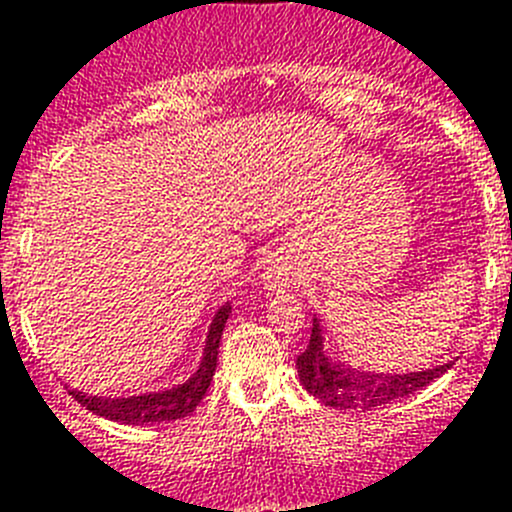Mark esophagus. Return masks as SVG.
<instances>
[{
    "mask_svg": "<svg viewBox=\"0 0 512 512\" xmlns=\"http://www.w3.org/2000/svg\"><path fill=\"white\" fill-rule=\"evenodd\" d=\"M264 279L266 287L274 289V292H282V289H287L289 284H292V271H289L287 264H277V261H274L271 266H266Z\"/></svg>",
    "mask_w": 512,
    "mask_h": 512,
    "instance_id": "obj_1",
    "label": "esophagus"
}]
</instances>
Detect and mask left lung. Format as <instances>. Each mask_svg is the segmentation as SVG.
<instances>
[{"instance_id":"obj_1","label":"left lung","mask_w":512,"mask_h":512,"mask_svg":"<svg viewBox=\"0 0 512 512\" xmlns=\"http://www.w3.org/2000/svg\"><path fill=\"white\" fill-rule=\"evenodd\" d=\"M449 364L423 369L408 374H374L359 372L346 364H338L325 351V338L320 330V320L312 318V333L307 348L297 356V374L300 382L312 397H318L323 405L336 410H374L400 397L423 390L425 384L441 377Z\"/></svg>"}]
</instances>
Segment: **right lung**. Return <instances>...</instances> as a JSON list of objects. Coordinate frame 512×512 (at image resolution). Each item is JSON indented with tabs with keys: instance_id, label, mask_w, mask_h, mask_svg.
Instances as JSON below:
<instances>
[{
	"instance_id": "obj_1",
	"label": "right lung",
	"mask_w": 512,
	"mask_h": 512,
	"mask_svg": "<svg viewBox=\"0 0 512 512\" xmlns=\"http://www.w3.org/2000/svg\"><path fill=\"white\" fill-rule=\"evenodd\" d=\"M230 302H225L212 318L210 330L205 338V351H202V361L197 366V372L182 384H174L169 390L161 392H146V395L133 397H89L84 392L69 390L74 400H79L87 410L94 415H102L107 420L125 425H148V423H169V420L187 418L194 413V408L200 405L202 397L207 395V387L212 382L217 366V348H220V336L228 323Z\"/></svg>"
}]
</instances>
